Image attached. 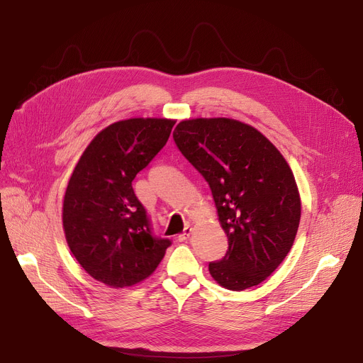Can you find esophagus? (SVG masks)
Wrapping results in <instances>:
<instances>
[{
	"mask_svg": "<svg viewBox=\"0 0 363 363\" xmlns=\"http://www.w3.org/2000/svg\"><path fill=\"white\" fill-rule=\"evenodd\" d=\"M191 234H193V228H191V226H186L185 230H184V233L178 235V240H179V241H185V240L189 238V235H191Z\"/></svg>",
	"mask_w": 363,
	"mask_h": 363,
	"instance_id": "1",
	"label": "esophagus"
}]
</instances>
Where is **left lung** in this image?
<instances>
[{
	"mask_svg": "<svg viewBox=\"0 0 363 363\" xmlns=\"http://www.w3.org/2000/svg\"><path fill=\"white\" fill-rule=\"evenodd\" d=\"M174 140L212 189L228 252L208 263L223 289L241 291L268 278L294 242L301 203L287 160L256 128L228 118L178 123Z\"/></svg>",
	"mask_w": 363,
	"mask_h": 363,
	"instance_id": "1",
	"label": "left lung"
}]
</instances>
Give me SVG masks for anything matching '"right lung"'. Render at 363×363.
<instances>
[{"mask_svg":"<svg viewBox=\"0 0 363 363\" xmlns=\"http://www.w3.org/2000/svg\"><path fill=\"white\" fill-rule=\"evenodd\" d=\"M175 121L132 118L108 125L76 163L63 199L72 255L94 279L132 287L156 271L167 238H156L132 181L169 140Z\"/></svg>","mask_w":363,"mask_h":363,"instance_id":"1","label":"right lung"}]
</instances>
